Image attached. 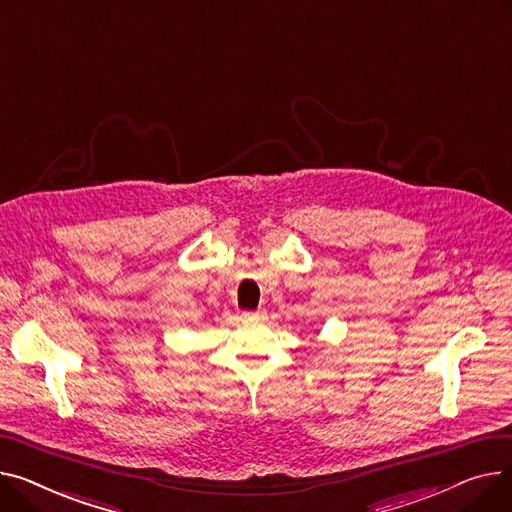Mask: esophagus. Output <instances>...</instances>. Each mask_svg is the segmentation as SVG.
<instances>
[{"label": "esophagus", "mask_w": 512, "mask_h": 512, "mask_svg": "<svg viewBox=\"0 0 512 512\" xmlns=\"http://www.w3.org/2000/svg\"><path fill=\"white\" fill-rule=\"evenodd\" d=\"M242 317H247V319H255V317H263V311H245V313H242Z\"/></svg>", "instance_id": "1"}]
</instances>
